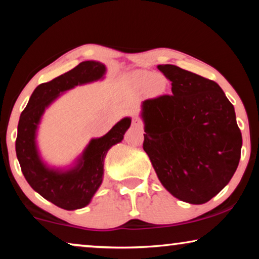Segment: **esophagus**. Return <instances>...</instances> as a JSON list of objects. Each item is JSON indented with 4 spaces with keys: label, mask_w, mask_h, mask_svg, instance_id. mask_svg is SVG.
<instances>
[{
    "label": "esophagus",
    "mask_w": 259,
    "mask_h": 259,
    "mask_svg": "<svg viewBox=\"0 0 259 259\" xmlns=\"http://www.w3.org/2000/svg\"><path fill=\"white\" fill-rule=\"evenodd\" d=\"M132 126L134 127V128L141 130V128H143V122H141L140 119L133 118V120H132Z\"/></svg>",
    "instance_id": "esophagus-1"
}]
</instances>
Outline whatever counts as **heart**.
Masks as SVG:
<instances>
[{"label":"heart","mask_w":259,"mask_h":259,"mask_svg":"<svg viewBox=\"0 0 259 259\" xmlns=\"http://www.w3.org/2000/svg\"><path fill=\"white\" fill-rule=\"evenodd\" d=\"M134 79L140 86H148L151 84V88L154 92H158L161 90V87H159V79L155 77V74L151 72H137L134 74Z\"/></svg>","instance_id":"b5f03b06"}]
</instances>
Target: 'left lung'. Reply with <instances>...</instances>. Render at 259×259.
I'll return each mask as SVG.
<instances>
[{
    "mask_svg": "<svg viewBox=\"0 0 259 259\" xmlns=\"http://www.w3.org/2000/svg\"><path fill=\"white\" fill-rule=\"evenodd\" d=\"M158 69L171 81L172 93L141 105L144 151L173 197L204 204L238 167L242 133L235 108L214 81L173 65Z\"/></svg>",
    "mask_w": 259,
    "mask_h": 259,
    "instance_id": "obj_1",
    "label": "left lung"
}]
</instances>
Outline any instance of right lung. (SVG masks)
I'll return each instance as SVG.
<instances>
[{
    "label": "right lung",
    "instance_id": "add662e5",
    "mask_svg": "<svg viewBox=\"0 0 259 259\" xmlns=\"http://www.w3.org/2000/svg\"><path fill=\"white\" fill-rule=\"evenodd\" d=\"M105 73L104 63L81 62L49 82L38 84L21 113L15 148L24 178L31 189L63 210H77L91 203L104 179L106 154L113 145L123 139L131 118L120 120L104 137L92 139L70 168H54L45 164L36 145L38 125L46 108L61 93L104 79Z\"/></svg>",
    "mask_w": 259,
    "mask_h": 259
}]
</instances>
